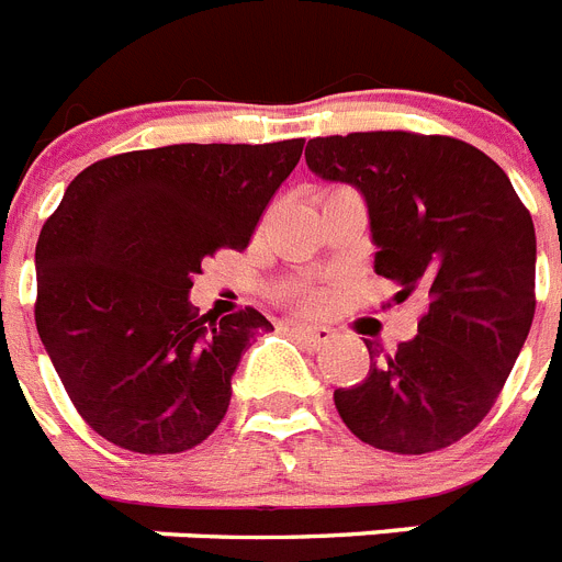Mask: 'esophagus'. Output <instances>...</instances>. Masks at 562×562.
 I'll return each mask as SVG.
<instances>
[{"mask_svg":"<svg viewBox=\"0 0 562 562\" xmlns=\"http://www.w3.org/2000/svg\"><path fill=\"white\" fill-rule=\"evenodd\" d=\"M286 329L292 331V335H297L304 342H310L312 349H317V346H324V342H329L331 337H335V331L326 329V326H310V324H297V321H286Z\"/></svg>","mask_w":562,"mask_h":562,"instance_id":"1","label":"esophagus"}]
</instances>
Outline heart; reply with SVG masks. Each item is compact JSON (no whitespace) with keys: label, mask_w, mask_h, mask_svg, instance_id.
Here are the masks:
<instances>
[{"label":"heart","mask_w":562,"mask_h":562,"mask_svg":"<svg viewBox=\"0 0 562 562\" xmlns=\"http://www.w3.org/2000/svg\"><path fill=\"white\" fill-rule=\"evenodd\" d=\"M310 304H317V297H310Z\"/></svg>","instance_id":"heart-1"}]
</instances>
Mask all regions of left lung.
<instances>
[{
  "label": "left lung",
  "instance_id": "left-lung-1",
  "mask_svg": "<svg viewBox=\"0 0 562 562\" xmlns=\"http://www.w3.org/2000/svg\"><path fill=\"white\" fill-rule=\"evenodd\" d=\"M306 166L362 193L374 272L428 297L414 340L335 391L346 428L371 448H450L490 414L535 317V225L504 168L456 137L355 132L315 137Z\"/></svg>",
  "mask_w": 562,
  "mask_h": 562
}]
</instances>
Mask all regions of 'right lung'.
Listing matches in <instances>:
<instances>
[{
    "mask_svg": "<svg viewBox=\"0 0 562 562\" xmlns=\"http://www.w3.org/2000/svg\"><path fill=\"white\" fill-rule=\"evenodd\" d=\"M304 140L180 143L83 168L36 245V329L69 400L132 453H182L216 430L261 312L200 315L193 276L245 250Z\"/></svg>",
    "mask_w": 562,
    "mask_h": 562,
    "instance_id": "1",
    "label": "right lung"
}]
</instances>
